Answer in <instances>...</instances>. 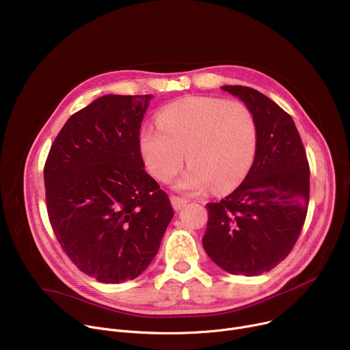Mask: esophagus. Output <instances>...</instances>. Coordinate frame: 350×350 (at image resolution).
I'll use <instances>...</instances> for the list:
<instances>
[{
	"instance_id": "obj_1",
	"label": "esophagus",
	"mask_w": 350,
	"mask_h": 350,
	"mask_svg": "<svg viewBox=\"0 0 350 350\" xmlns=\"http://www.w3.org/2000/svg\"><path fill=\"white\" fill-rule=\"evenodd\" d=\"M170 201H172V206L174 211H180L187 205V199H183L178 196H172Z\"/></svg>"
}]
</instances>
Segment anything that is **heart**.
<instances>
[{
    "mask_svg": "<svg viewBox=\"0 0 350 350\" xmlns=\"http://www.w3.org/2000/svg\"><path fill=\"white\" fill-rule=\"evenodd\" d=\"M158 126L139 133V151L158 180L174 183L180 192H216L238 185L252 169L258 152V126L252 112L238 101L216 96H187L159 112Z\"/></svg>",
    "mask_w": 350,
    "mask_h": 350,
    "instance_id": "b5f03b06",
    "label": "heart"
}]
</instances>
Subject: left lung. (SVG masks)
Listing matches in <instances>:
<instances>
[{"mask_svg":"<svg viewBox=\"0 0 350 350\" xmlns=\"http://www.w3.org/2000/svg\"><path fill=\"white\" fill-rule=\"evenodd\" d=\"M252 112L258 152L241 185L206 205L202 243L224 271L246 277L270 271L284 260L302 231L309 204L310 170L292 118L262 92L223 85Z\"/></svg>","mask_w":350,"mask_h":350,"instance_id":"8db88e82","label":"left lung"}]
</instances>
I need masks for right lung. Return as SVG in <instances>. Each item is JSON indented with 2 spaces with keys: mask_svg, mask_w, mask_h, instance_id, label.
Instances as JSON below:
<instances>
[{
  "mask_svg": "<svg viewBox=\"0 0 350 350\" xmlns=\"http://www.w3.org/2000/svg\"><path fill=\"white\" fill-rule=\"evenodd\" d=\"M154 95H104L69 118L44 167L49 221L70 260L107 284L137 278L173 219L144 170L139 129Z\"/></svg>",
  "mask_w": 350,
  "mask_h": 350,
  "instance_id": "obj_1",
  "label": "right lung"
}]
</instances>
